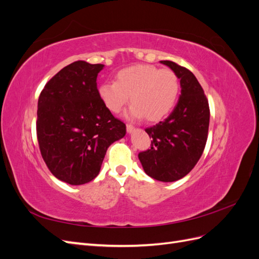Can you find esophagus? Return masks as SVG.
Instances as JSON below:
<instances>
[{
  "label": "esophagus",
  "mask_w": 259,
  "mask_h": 259,
  "mask_svg": "<svg viewBox=\"0 0 259 259\" xmlns=\"http://www.w3.org/2000/svg\"><path fill=\"white\" fill-rule=\"evenodd\" d=\"M126 130H127V133H133L135 130V127L133 126L132 124H126Z\"/></svg>",
  "instance_id": "1"
}]
</instances>
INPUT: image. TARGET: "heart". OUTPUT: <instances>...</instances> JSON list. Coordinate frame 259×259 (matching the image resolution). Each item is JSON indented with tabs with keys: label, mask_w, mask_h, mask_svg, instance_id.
Segmentation results:
<instances>
[{
	"label": "heart",
	"mask_w": 259,
	"mask_h": 259,
	"mask_svg": "<svg viewBox=\"0 0 259 259\" xmlns=\"http://www.w3.org/2000/svg\"><path fill=\"white\" fill-rule=\"evenodd\" d=\"M180 82L170 69L152 65H135L120 70L113 82L99 85L98 95L109 111L119 113L128 103L131 119L146 117L159 122L166 117L177 104Z\"/></svg>",
	"instance_id": "heart-1"
}]
</instances>
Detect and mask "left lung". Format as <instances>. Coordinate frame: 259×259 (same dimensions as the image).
Instances as JSON below:
<instances>
[{
  "instance_id": "8db88e82",
  "label": "left lung",
  "mask_w": 259,
  "mask_h": 259,
  "mask_svg": "<svg viewBox=\"0 0 259 259\" xmlns=\"http://www.w3.org/2000/svg\"><path fill=\"white\" fill-rule=\"evenodd\" d=\"M177 74L182 86L178 103L164 121L146 128L151 148L139 152L145 173L164 183L185 177L204 151L209 125L208 101L194 74L185 67L162 60Z\"/></svg>"
}]
</instances>
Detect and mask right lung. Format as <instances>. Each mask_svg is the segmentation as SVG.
<instances>
[{
    "instance_id": "1",
    "label": "right lung",
    "mask_w": 259,
    "mask_h": 259,
    "mask_svg": "<svg viewBox=\"0 0 259 259\" xmlns=\"http://www.w3.org/2000/svg\"><path fill=\"white\" fill-rule=\"evenodd\" d=\"M104 65L77 60L45 84L37 103L36 136L42 158L61 182L83 185L95 178L107 149L125 136L126 125L98 95Z\"/></svg>"
}]
</instances>
